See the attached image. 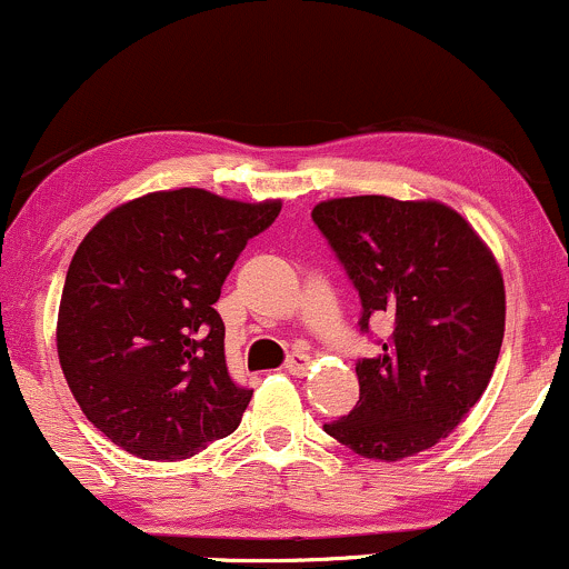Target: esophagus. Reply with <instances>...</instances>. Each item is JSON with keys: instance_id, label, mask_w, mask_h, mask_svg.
<instances>
[{"instance_id": "1", "label": "esophagus", "mask_w": 569, "mask_h": 569, "mask_svg": "<svg viewBox=\"0 0 569 569\" xmlns=\"http://www.w3.org/2000/svg\"><path fill=\"white\" fill-rule=\"evenodd\" d=\"M307 358L301 356V352H296V356H290L284 360V369L290 371L292 377H301V375H307Z\"/></svg>"}]
</instances>
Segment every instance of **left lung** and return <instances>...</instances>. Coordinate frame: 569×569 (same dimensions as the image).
Returning a JSON list of instances; mask_svg holds the SVG:
<instances>
[{"instance_id": "left-lung-1", "label": "left lung", "mask_w": 569, "mask_h": 569, "mask_svg": "<svg viewBox=\"0 0 569 569\" xmlns=\"http://www.w3.org/2000/svg\"><path fill=\"white\" fill-rule=\"evenodd\" d=\"M360 298V396L322 429L363 458L429 450L480 401L505 336V282L467 219L437 200L336 198L311 211Z\"/></svg>"}]
</instances>
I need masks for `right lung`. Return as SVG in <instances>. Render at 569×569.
Returning <instances> with one entry per match:
<instances>
[{
	"label": "right lung",
	"mask_w": 569,
	"mask_h": 569,
	"mask_svg": "<svg viewBox=\"0 0 569 569\" xmlns=\"http://www.w3.org/2000/svg\"><path fill=\"white\" fill-rule=\"evenodd\" d=\"M279 200L173 189L113 209L78 247L59 307V363L83 415L146 461L189 458L241 423L252 390L224 360L213 303Z\"/></svg>",
	"instance_id": "right-lung-1"
}]
</instances>
